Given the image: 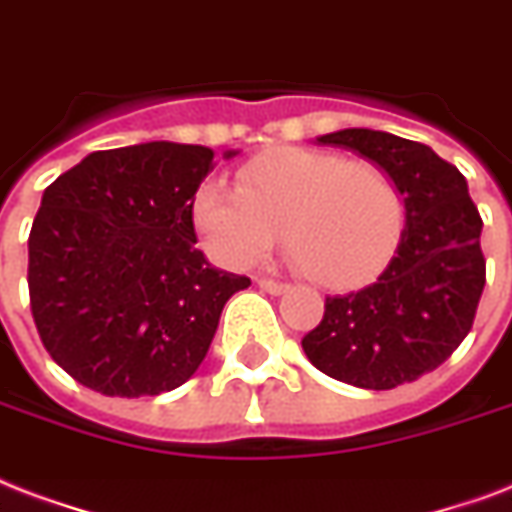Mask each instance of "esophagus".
<instances>
[{
	"instance_id": "obj_1",
	"label": "esophagus",
	"mask_w": 512,
	"mask_h": 512,
	"mask_svg": "<svg viewBox=\"0 0 512 512\" xmlns=\"http://www.w3.org/2000/svg\"><path fill=\"white\" fill-rule=\"evenodd\" d=\"M256 283H259L261 291L272 293V296H280V293L288 291V285H285V283H277V280H269V277H259Z\"/></svg>"
}]
</instances>
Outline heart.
Instances as JSON below:
<instances>
[{
	"label": "heart",
	"instance_id": "b5f03b06",
	"mask_svg": "<svg viewBox=\"0 0 512 512\" xmlns=\"http://www.w3.org/2000/svg\"><path fill=\"white\" fill-rule=\"evenodd\" d=\"M192 227L213 259L245 269L283 237L293 261L323 288L374 280L406 232V200L395 178L371 162L323 149H280L237 173V186L202 181Z\"/></svg>",
	"mask_w": 512,
	"mask_h": 512
}]
</instances>
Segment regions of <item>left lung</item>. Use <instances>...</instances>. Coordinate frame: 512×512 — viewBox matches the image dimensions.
<instances>
[{"label":"left lung","mask_w":512,"mask_h":512,"mask_svg":"<svg viewBox=\"0 0 512 512\" xmlns=\"http://www.w3.org/2000/svg\"><path fill=\"white\" fill-rule=\"evenodd\" d=\"M315 144L342 146L387 170L406 200V232L374 283L328 296L301 347L331 379L392 390L441 366L473 326L486 283L483 221L465 176L430 146L368 128L326 133Z\"/></svg>","instance_id":"8db88e82"}]
</instances>
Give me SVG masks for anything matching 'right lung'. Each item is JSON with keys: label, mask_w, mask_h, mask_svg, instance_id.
Instances as JSON below:
<instances>
[{"label": "right lung", "mask_w": 512, "mask_h": 512, "mask_svg": "<svg viewBox=\"0 0 512 512\" xmlns=\"http://www.w3.org/2000/svg\"><path fill=\"white\" fill-rule=\"evenodd\" d=\"M213 168L208 146L149 141L87 154L45 189L29 235L31 315L79 384L160 395L205 360L224 304L251 285L194 248L192 194Z\"/></svg>", "instance_id": "right-lung-1"}]
</instances>
